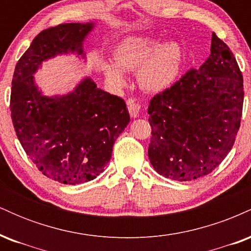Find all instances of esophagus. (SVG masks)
I'll return each mask as SVG.
<instances>
[{
    "instance_id": "1",
    "label": "esophagus",
    "mask_w": 251,
    "mask_h": 251,
    "mask_svg": "<svg viewBox=\"0 0 251 251\" xmlns=\"http://www.w3.org/2000/svg\"><path fill=\"white\" fill-rule=\"evenodd\" d=\"M126 103H127V108H128V112H129V116H131L132 118H135V117L139 116L140 106L134 101V99H128L127 101H126Z\"/></svg>"
}]
</instances>
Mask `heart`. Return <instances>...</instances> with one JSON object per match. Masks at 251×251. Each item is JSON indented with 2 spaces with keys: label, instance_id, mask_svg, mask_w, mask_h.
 Wrapping results in <instances>:
<instances>
[{
  "label": "heart",
  "instance_id": "b5f03b06",
  "mask_svg": "<svg viewBox=\"0 0 251 251\" xmlns=\"http://www.w3.org/2000/svg\"><path fill=\"white\" fill-rule=\"evenodd\" d=\"M118 67L106 63L103 72L108 81L117 87L126 83L124 72H137L140 87L148 92H160L169 87L179 74L183 63V50L175 41L159 45L151 37H128L113 53Z\"/></svg>",
  "mask_w": 251,
  "mask_h": 251
}]
</instances>
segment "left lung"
I'll list each match as a JSON object with an SVG mask.
<instances>
[{"mask_svg":"<svg viewBox=\"0 0 251 251\" xmlns=\"http://www.w3.org/2000/svg\"><path fill=\"white\" fill-rule=\"evenodd\" d=\"M243 76L234 54L212 33L211 54L150 100L149 158L178 181L209 175L234 146L243 109Z\"/></svg>","mask_w":251,"mask_h":251,"instance_id":"1","label":"left lung"}]
</instances>
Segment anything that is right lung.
<instances>
[{
    "label": "right lung",
    "instance_id": "1",
    "mask_svg": "<svg viewBox=\"0 0 251 251\" xmlns=\"http://www.w3.org/2000/svg\"><path fill=\"white\" fill-rule=\"evenodd\" d=\"M92 28L93 24H62L42 30L20 57L11 81V120L22 148L46 177L70 185L103 171L128 125V111L122 98L99 89L89 77L67 96L43 97L33 74L56 54H82Z\"/></svg>",
    "mask_w": 251,
    "mask_h": 251
}]
</instances>
